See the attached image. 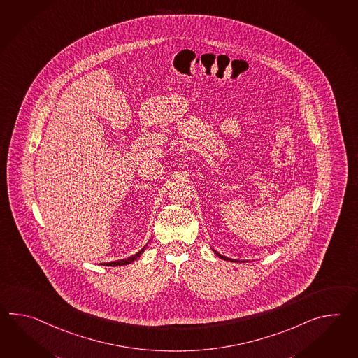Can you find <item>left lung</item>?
<instances>
[{
  "label": "left lung",
  "mask_w": 358,
  "mask_h": 358,
  "mask_svg": "<svg viewBox=\"0 0 358 358\" xmlns=\"http://www.w3.org/2000/svg\"><path fill=\"white\" fill-rule=\"evenodd\" d=\"M212 250H213L215 255H218L221 259H223V261H230V262H240L238 259H232V258H229V257H224V255H221V253H218V252L215 250V249H212ZM244 262H247V261H244Z\"/></svg>",
  "instance_id": "obj_1"
}]
</instances>
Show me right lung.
I'll return each mask as SVG.
<instances>
[{
  "instance_id": "1",
  "label": "right lung",
  "mask_w": 358,
  "mask_h": 358,
  "mask_svg": "<svg viewBox=\"0 0 358 358\" xmlns=\"http://www.w3.org/2000/svg\"><path fill=\"white\" fill-rule=\"evenodd\" d=\"M145 247H148V244L145 245ZM145 247L138 252V253H136L135 255H132V257H129L128 259H123V261H118V262H109L105 263L103 266H110V267H114V266H126V264H129V263L135 262L137 258H140V255H143V250H145Z\"/></svg>"
}]
</instances>
